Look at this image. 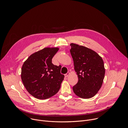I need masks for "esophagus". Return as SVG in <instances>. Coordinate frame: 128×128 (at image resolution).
<instances>
[{
	"instance_id": "34e87169",
	"label": "esophagus",
	"mask_w": 128,
	"mask_h": 128,
	"mask_svg": "<svg viewBox=\"0 0 128 128\" xmlns=\"http://www.w3.org/2000/svg\"><path fill=\"white\" fill-rule=\"evenodd\" d=\"M69 74V72H68L67 74H64V76H65L66 77V78H67V77H68V75Z\"/></svg>"
}]
</instances>
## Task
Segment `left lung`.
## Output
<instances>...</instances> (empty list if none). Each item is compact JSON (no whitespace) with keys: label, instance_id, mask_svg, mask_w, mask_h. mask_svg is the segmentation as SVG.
I'll list each match as a JSON object with an SVG mask.
<instances>
[{"label":"left lung","instance_id":"1","mask_svg":"<svg viewBox=\"0 0 128 128\" xmlns=\"http://www.w3.org/2000/svg\"><path fill=\"white\" fill-rule=\"evenodd\" d=\"M78 82L72 87L74 94L83 98L94 96L101 88L105 74L102 58L94 51L83 46L70 44Z\"/></svg>","mask_w":128,"mask_h":128}]
</instances>
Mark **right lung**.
<instances>
[{"mask_svg":"<svg viewBox=\"0 0 128 128\" xmlns=\"http://www.w3.org/2000/svg\"><path fill=\"white\" fill-rule=\"evenodd\" d=\"M59 48H44L31 54L21 69V80L29 94L40 100L48 98L59 91L64 76L61 67L52 63Z\"/></svg>","mask_w":128,"mask_h":128,"instance_id":"add662e5","label":"right lung"}]
</instances>
